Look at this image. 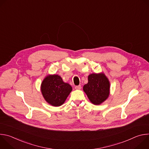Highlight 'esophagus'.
<instances>
[{
    "mask_svg": "<svg viewBox=\"0 0 149 149\" xmlns=\"http://www.w3.org/2000/svg\"><path fill=\"white\" fill-rule=\"evenodd\" d=\"M75 88L76 90H80V89L81 88V85H79V86H75Z\"/></svg>",
    "mask_w": 149,
    "mask_h": 149,
    "instance_id": "34e87169",
    "label": "esophagus"
}]
</instances>
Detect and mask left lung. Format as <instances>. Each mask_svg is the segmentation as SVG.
<instances>
[{
	"mask_svg": "<svg viewBox=\"0 0 149 149\" xmlns=\"http://www.w3.org/2000/svg\"><path fill=\"white\" fill-rule=\"evenodd\" d=\"M88 82L83 90L90 101L94 105H100L107 99L110 94V84L104 73L91 74L88 77Z\"/></svg>",
	"mask_w": 149,
	"mask_h": 149,
	"instance_id": "1",
	"label": "left lung"
}]
</instances>
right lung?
I'll use <instances>...</instances> for the list:
<instances>
[{"mask_svg":"<svg viewBox=\"0 0 149 149\" xmlns=\"http://www.w3.org/2000/svg\"><path fill=\"white\" fill-rule=\"evenodd\" d=\"M72 90L58 75H47L41 84L40 90L45 101L54 107L62 105Z\"/></svg>","mask_w":149,"mask_h":149,"instance_id":"obj_1","label":"right lung"}]
</instances>
